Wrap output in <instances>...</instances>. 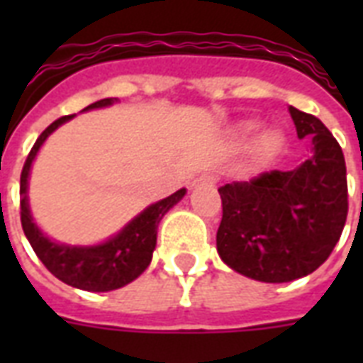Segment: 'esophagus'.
<instances>
[{
  "instance_id": "34e87169",
  "label": "esophagus",
  "mask_w": 363,
  "mask_h": 363,
  "mask_svg": "<svg viewBox=\"0 0 363 363\" xmlns=\"http://www.w3.org/2000/svg\"><path fill=\"white\" fill-rule=\"evenodd\" d=\"M216 181H218V177L215 173H203L194 181V184H211L213 186V184H216Z\"/></svg>"
}]
</instances>
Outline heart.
Masks as SVG:
<instances>
[{
    "instance_id": "heart-1",
    "label": "heart",
    "mask_w": 363,
    "mask_h": 363,
    "mask_svg": "<svg viewBox=\"0 0 363 363\" xmlns=\"http://www.w3.org/2000/svg\"><path fill=\"white\" fill-rule=\"evenodd\" d=\"M256 128H258L256 122H248L242 130H245V133H252ZM282 143H284V137H282L281 130H277V128L262 130L254 139V156L258 160H271L281 150Z\"/></svg>"
}]
</instances>
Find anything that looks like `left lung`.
<instances>
[{
	"label": "left lung",
	"instance_id": "8db88e82",
	"mask_svg": "<svg viewBox=\"0 0 363 363\" xmlns=\"http://www.w3.org/2000/svg\"><path fill=\"white\" fill-rule=\"evenodd\" d=\"M299 139L313 150L292 171H265L218 188L216 248L224 264L262 282H290L318 269L343 233L349 213L343 150L316 116L290 107Z\"/></svg>",
	"mask_w": 363,
	"mask_h": 363
}]
</instances>
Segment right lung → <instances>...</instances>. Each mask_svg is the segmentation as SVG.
Listing matches in <instances>:
<instances>
[{
  "instance_id": "obj_1",
  "label": "right lung",
  "mask_w": 363,
  "mask_h": 363,
  "mask_svg": "<svg viewBox=\"0 0 363 363\" xmlns=\"http://www.w3.org/2000/svg\"><path fill=\"white\" fill-rule=\"evenodd\" d=\"M115 101L116 98L99 99L82 111L107 107ZM73 116L75 115H67L54 121L37 137L35 145L31 147L22 167V175H20V222L37 258L41 259L45 267L56 279L69 286L88 290V292H109V290H116V288L125 286L128 282L135 281L137 277L147 269L152 259L154 248H156L160 220L173 205L184 198L186 190L181 188L175 194H171L169 198L147 207L121 233H116L115 238H111L101 245L71 247V245H58L50 241L45 233H41V230L31 218L30 205H28V177H30L31 162L37 156V150L41 148L45 139L58 125L71 121Z\"/></svg>"
}]
</instances>
